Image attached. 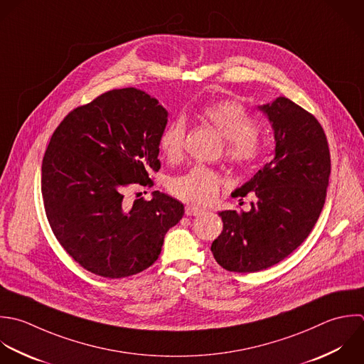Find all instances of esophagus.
Returning <instances> with one entry per match:
<instances>
[{
	"mask_svg": "<svg viewBox=\"0 0 364 364\" xmlns=\"http://www.w3.org/2000/svg\"><path fill=\"white\" fill-rule=\"evenodd\" d=\"M203 213H204V210H201L196 205H186V215H200Z\"/></svg>",
	"mask_w": 364,
	"mask_h": 364,
	"instance_id": "esophagus-1",
	"label": "esophagus"
}]
</instances>
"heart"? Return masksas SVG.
<instances>
[{
    "label": "heart",
    "instance_id": "heart-1",
    "mask_svg": "<svg viewBox=\"0 0 364 364\" xmlns=\"http://www.w3.org/2000/svg\"><path fill=\"white\" fill-rule=\"evenodd\" d=\"M200 116L224 137L225 157L240 167L255 166L264 154V141L258 134L255 117L237 100L223 99L201 107ZM187 137V119H171L159 136V146L170 160L181 157ZM223 184L221 174L207 166H194L168 181V191L184 201L207 204L215 198Z\"/></svg>",
    "mask_w": 364,
    "mask_h": 364
}]
</instances>
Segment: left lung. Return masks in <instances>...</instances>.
Here are the masks:
<instances>
[{"label":"left lung","mask_w":364,"mask_h":364,"mask_svg":"<svg viewBox=\"0 0 364 364\" xmlns=\"http://www.w3.org/2000/svg\"><path fill=\"white\" fill-rule=\"evenodd\" d=\"M275 133V157L232 193H254L250 211L220 213L211 251L230 272H258L292 254L314 230L326 200L331 151L318 119L288 97L259 106Z\"/></svg>","instance_id":"8db88e82"}]
</instances>
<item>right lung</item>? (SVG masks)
<instances>
[{
    "instance_id": "obj_1",
    "label": "right lung",
    "mask_w": 364,
    "mask_h": 364,
    "mask_svg": "<svg viewBox=\"0 0 364 364\" xmlns=\"http://www.w3.org/2000/svg\"><path fill=\"white\" fill-rule=\"evenodd\" d=\"M167 117L147 93L113 89L69 112L50 137L41 177L46 218L69 257L95 275L147 269L183 218L184 205L160 191L150 201L126 200L129 187L154 184Z\"/></svg>"
}]
</instances>
